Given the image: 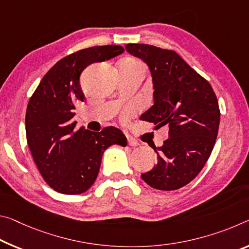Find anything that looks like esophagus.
<instances>
[{
	"label": "esophagus",
	"mask_w": 249,
	"mask_h": 249,
	"mask_svg": "<svg viewBox=\"0 0 249 249\" xmlns=\"http://www.w3.org/2000/svg\"><path fill=\"white\" fill-rule=\"evenodd\" d=\"M127 143H128L129 146H137V145L140 144L139 142L135 141V140L133 139V137H129V136H127Z\"/></svg>",
	"instance_id": "34e87169"
}]
</instances>
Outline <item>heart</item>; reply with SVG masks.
Masks as SVG:
<instances>
[{
	"label": "heart",
	"mask_w": 249,
	"mask_h": 249,
	"mask_svg": "<svg viewBox=\"0 0 249 249\" xmlns=\"http://www.w3.org/2000/svg\"><path fill=\"white\" fill-rule=\"evenodd\" d=\"M120 68H124L127 70H140V71H143L145 74H146V71H147V69H146V65L143 62L137 60V58H134V57L124 58V60L121 62ZM128 114H129V110L124 114V116H127Z\"/></svg>",
	"instance_id": "obj_1"
}]
</instances>
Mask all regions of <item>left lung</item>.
Instances as JSON below:
<instances>
[{"instance_id":"8db88e82","label":"left lung","mask_w":249,"mask_h":249,"mask_svg":"<svg viewBox=\"0 0 249 249\" xmlns=\"http://www.w3.org/2000/svg\"><path fill=\"white\" fill-rule=\"evenodd\" d=\"M125 49L142 58L153 76L155 103L143 118L169 127L164 145L154 146L157 165L142 178L153 188L175 191L194 179L210 159L219 127L218 101L208 81L175 51L134 43Z\"/></svg>"}]
</instances>
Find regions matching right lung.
<instances>
[{"label": "right lung", "instance_id": "right-lung-1", "mask_svg": "<svg viewBox=\"0 0 249 249\" xmlns=\"http://www.w3.org/2000/svg\"><path fill=\"white\" fill-rule=\"evenodd\" d=\"M123 52L120 45L76 51L44 75L30 98L25 116L27 145L42 177L54 191L66 195L86 192L96 179L105 149L127 144L124 134L114 126L95 133L76 128L73 121L75 104L85 100L83 71Z\"/></svg>", "mask_w": 249, "mask_h": 249}]
</instances>
